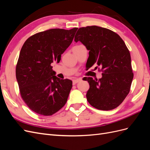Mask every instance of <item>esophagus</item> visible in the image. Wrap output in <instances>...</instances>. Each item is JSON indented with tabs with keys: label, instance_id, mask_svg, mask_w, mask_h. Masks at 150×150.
<instances>
[{
	"label": "esophagus",
	"instance_id": "34e87169",
	"mask_svg": "<svg viewBox=\"0 0 150 150\" xmlns=\"http://www.w3.org/2000/svg\"><path fill=\"white\" fill-rule=\"evenodd\" d=\"M81 80L80 79H74L73 81H72V83H73V84L74 85V84H77L78 83H79V82H80Z\"/></svg>",
	"mask_w": 150,
	"mask_h": 150
}]
</instances>
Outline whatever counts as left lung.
Segmentation results:
<instances>
[{"mask_svg":"<svg viewBox=\"0 0 150 150\" xmlns=\"http://www.w3.org/2000/svg\"><path fill=\"white\" fill-rule=\"evenodd\" d=\"M79 40L89 51L86 68L96 64L103 72L101 79L85 78L90 86L87 100L98 110H113L129 94L133 79L129 50L118 34L96 25L80 28L74 38Z\"/></svg>","mask_w":150,"mask_h":150,"instance_id":"1","label":"left lung"}]
</instances>
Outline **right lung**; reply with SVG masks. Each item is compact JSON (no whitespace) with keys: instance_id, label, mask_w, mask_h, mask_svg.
Listing matches in <instances>:
<instances>
[{"instance_id":"1","label":"right lung","mask_w":150,"mask_h":150,"mask_svg":"<svg viewBox=\"0 0 150 150\" xmlns=\"http://www.w3.org/2000/svg\"><path fill=\"white\" fill-rule=\"evenodd\" d=\"M78 28L51 29L29 37L22 46L16 74L21 98L32 111L51 116L64 106L72 81L54 76L51 63L59 62Z\"/></svg>"}]
</instances>
